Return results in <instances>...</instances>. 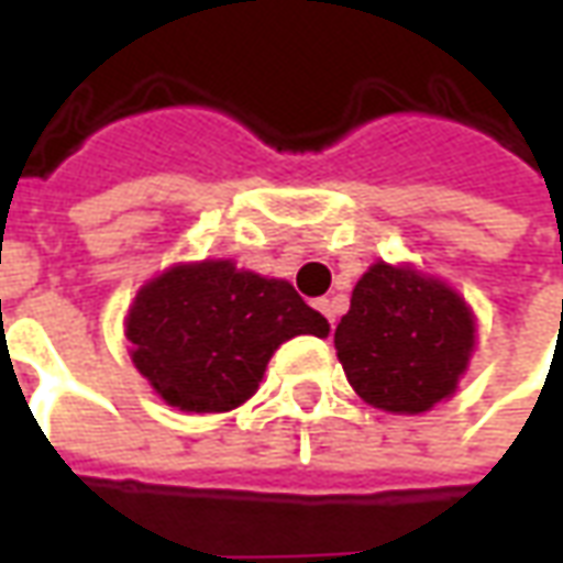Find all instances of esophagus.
Here are the masks:
<instances>
[{
    "mask_svg": "<svg viewBox=\"0 0 563 563\" xmlns=\"http://www.w3.org/2000/svg\"><path fill=\"white\" fill-rule=\"evenodd\" d=\"M317 310L322 313V317L329 319L331 325H334V319H338V313H341V298H319Z\"/></svg>",
    "mask_w": 563,
    "mask_h": 563,
    "instance_id": "obj_1",
    "label": "esophagus"
}]
</instances>
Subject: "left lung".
I'll return each mask as SVG.
<instances>
[{"label": "left lung", "mask_w": 563, "mask_h": 563, "mask_svg": "<svg viewBox=\"0 0 563 563\" xmlns=\"http://www.w3.org/2000/svg\"><path fill=\"white\" fill-rule=\"evenodd\" d=\"M473 346L471 305L446 280L389 262H374L362 274L334 331V350L355 395L401 416L452 398Z\"/></svg>", "instance_id": "obj_1"}]
</instances>
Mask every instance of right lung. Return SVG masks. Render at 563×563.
<instances>
[{
  "mask_svg": "<svg viewBox=\"0 0 563 563\" xmlns=\"http://www.w3.org/2000/svg\"><path fill=\"white\" fill-rule=\"evenodd\" d=\"M329 319L289 280L232 258L172 265L129 305V358L168 407L229 413L256 395L271 355L298 334L329 338Z\"/></svg>",
  "mask_w": 563,
  "mask_h": 563,
  "instance_id": "add662e5",
  "label": "right lung"
}]
</instances>
